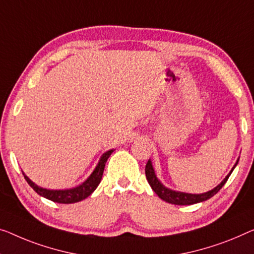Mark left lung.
<instances>
[{
	"label": "left lung",
	"mask_w": 254,
	"mask_h": 254,
	"mask_svg": "<svg viewBox=\"0 0 254 254\" xmlns=\"http://www.w3.org/2000/svg\"><path fill=\"white\" fill-rule=\"evenodd\" d=\"M238 160H240V158H237L235 165L233 166V169L230 170V172L226 176L225 179L222 180L217 187H214L213 189H211V190L206 191V192H203V194H189V192L173 190V189L165 187L156 177V173H155V170L153 168V164H151L150 160H148V162H147L145 172H146L147 180H148V184L150 185L151 189L156 192V195L158 196V197L165 200V202H168V203L176 204V205H191V204L204 202V200L209 199L212 197V196H214L215 194H217V192L222 188V186L226 184V181L228 180L229 176L232 175L233 170L236 168Z\"/></svg>",
	"instance_id": "1"
}]
</instances>
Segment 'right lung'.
Instances as JSON below:
<instances>
[{"label":"right lung","mask_w":254,"mask_h":254,"mask_svg":"<svg viewBox=\"0 0 254 254\" xmlns=\"http://www.w3.org/2000/svg\"><path fill=\"white\" fill-rule=\"evenodd\" d=\"M114 149L107 150L101 155V157L99 158V162L96 165V168L92 171V173L89 176L88 179L85 181H83L81 185L74 187V188H69V189H47L43 187H40L39 185H36L35 183H33L29 178L22 172L24 175L26 181H27L28 185L32 187L34 190H35L37 194L43 196V197L48 198L52 200V202L56 203H62V204H71V203H76L79 202V200L85 199L88 196H90L92 192L96 190V188L98 187V185L100 184L101 178H103V173H104V169H105V164L107 162L108 157L111 156Z\"/></svg>","instance_id":"add662e5"}]
</instances>
